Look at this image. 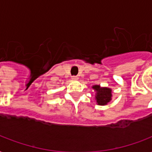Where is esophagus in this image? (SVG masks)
Returning a JSON list of instances; mask_svg holds the SVG:
<instances>
[{
    "instance_id": "obj_1",
    "label": "esophagus",
    "mask_w": 152,
    "mask_h": 152,
    "mask_svg": "<svg viewBox=\"0 0 152 152\" xmlns=\"http://www.w3.org/2000/svg\"><path fill=\"white\" fill-rule=\"evenodd\" d=\"M72 80H78V76H72Z\"/></svg>"
}]
</instances>
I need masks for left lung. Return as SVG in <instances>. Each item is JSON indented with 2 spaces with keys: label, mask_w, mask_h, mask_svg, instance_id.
<instances>
[{
  "label": "left lung",
  "mask_w": 152,
  "mask_h": 152,
  "mask_svg": "<svg viewBox=\"0 0 152 152\" xmlns=\"http://www.w3.org/2000/svg\"><path fill=\"white\" fill-rule=\"evenodd\" d=\"M92 88L96 92L95 100L98 105L105 106L107 105L109 102H110L112 98V90L108 88H102L100 85H94Z\"/></svg>",
  "instance_id": "obj_1"
}]
</instances>
